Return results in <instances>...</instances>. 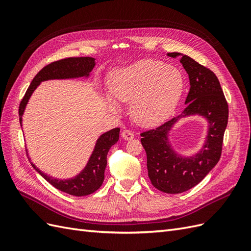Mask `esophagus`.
<instances>
[{
	"label": "esophagus",
	"mask_w": 251,
	"mask_h": 251,
	"mask_svg": "<svg viewBox=\"0 0 251 251\" xmlns=\"http://www.w3.org/2000/svg\"><path fill=\"white\" fill-rule=\"evenodd\" d=\"M121 136L125 140H132L134 138V133L130 130H124L121 133Z\"/></svg>",
	"instance_id": "1"
}]
</instances>
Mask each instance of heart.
I'll use <instances>...</instances> for the list:
<instances>
[{"instance_id": "1", "label": "heart", "mask_w": 251, "mask_h": 251, "mask_svg": "<svg viewBox=\"0 0 251 251\" xmlns=\"http://www.w3.org/2000/svg\"><path fill=\"white\" fill-rule=\"evenodd\" d=\"M183 88V77L176 68L156 59H141L113 71L108 80L112 100L131 102L133 118L147 126L160 125L172 115Z\"/></svg>"}]
</instances>
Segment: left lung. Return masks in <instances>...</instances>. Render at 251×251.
<instances>
[{
  "label": "left lung",
  "mask_w": 251,
  "mask_h": 251,
  "mask_svg": "<svg viewBox=\"0 0 251 251\" xmlns=\"http://www.w3.org/2000/svg\"><path fill=\"white\" fill-rule=\"evenodd\" d=\"M168 55L176 57L180 53L173 52ZM181 56L180 63L187 72L191 83L185 100L187 107L178 117L140 134V141L147 153L149 178L154 187L166 194L188 191L215 168L222 154L224 133L228 123V104L216 74L192 57ZM194 113L209 119L208 140L195 157L182 158L170 149L167 132L178 118Z\"/></svg>",
  "instance_id": "left-lung-1"
}]
</instances>
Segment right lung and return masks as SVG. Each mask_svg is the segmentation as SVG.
Segmentation results:
<instances>
[{
    "label": "right lung",
    "mask_w": 251,
    "mask_h": 251,
    "mask_svg": "<svg viewBox=\"0 0 251 251\" xmlns=\"http://www.w3.org/2000/svg\"><path fill=\"white\" fill-rule=\"evenodd\" d=\"M93 57H68L64 59L56 60L47 66L37 73L28 87L26 93L21 100L19 107L20 124L22 126V116L24 113L25 107L28 102L29 97L31 96L35 88L40 85L43 80L48 79H62V78H73L88 76L95 66ZM119 127L102 134L98 138L93 154L90 160L78 176L70 180H57L53 179L47 175L42 173L36 166L32 164L33 169L39 172L42 176L46 179L51 185L59 189L64 193L72 196L81 197L93 194L100 188L104 179V170L107 166V155L112 146L115 144L119 139Z\"/></svg>",
    "instance_id": "add662e5"
}]
</instances>
